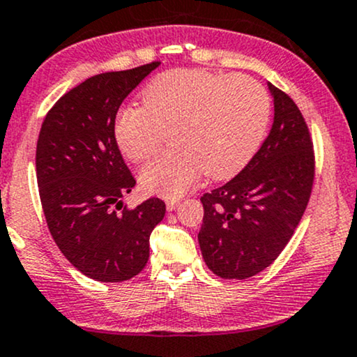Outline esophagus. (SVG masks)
I'll return each mask as SVG.
<instances>
[{"instance_id": "1", "label": "esophagus", "mask_w": 357, "mask_h": 357, "mask_svg": "<svg viewBox=\"0 0 357 357\" xmlns=\"http://www.w3.org/2000/svg\"><path fill=\"white\" fill-rule=\"evenodd\" d=\"M177 205H178L177 200H169L167 202V210H169V212H174V210L177 208Z\"/></svg>"}]
</instances>
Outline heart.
I'll return each mask as SVG.
<instances>
[{"mask_svg": "<svg viewBox=\"0 0 357 357\" xmlns=\"http://www.w3.org/2000/svg\"><path fill=\"white\" fill-rule=\"evenodd\" d=\"M144 105H127L114 121L122 155L139 162L155 151L162 129L170 151L140 169L145 190L167 199L185 193L205 172L230 178L258 151L270 122L271 102L261 84L243 74L218 76L202 69L158 74L142 89Z\"/></svg>", "mask_w": 357, "mask_h": 357, "instance_id": "heart-1", "label": "heart"}]
</instances>
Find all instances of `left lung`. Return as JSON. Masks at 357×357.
Listing matches in <instances>:
<instances>
[{
    "label": "left lung",
    "mask_w": 357,
    "mask_h": 357,
    "mask_svg": "<svg viewBox=\"0 0 357 357\" xmlns=\"http://www.w3.org/2000/svg\"><path fill=\"white\" fill-rule=\"evenodd\" d=\"M275 104L270 134L243 170L202 197L199 243L206 266L225 280L258 275L296 230L314 182V152L298 105L268 84Z\"/></svg>",
    "instance_id": "1"
}]
</instances>
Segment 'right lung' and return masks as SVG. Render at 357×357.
<instances>
[{"instance_id": "add662e5", "label": "right lung", "mask_w": 357, "mask_h": 357, "mask_svg": "<svg viewBox=\"0 0 357 357\" xmlns=\"http://www.w3.org/2000/svg\"><path fill=\"white\" fill-rule=\"evenodd\" d=\"M160 63L86 79L52 105L36 147V177L47 228L82 275L102 283L134 278L149 259V240L165 215L160 199L129 210L135 185L114 139L124 99Z\"/></svg>"}]
</instances>
